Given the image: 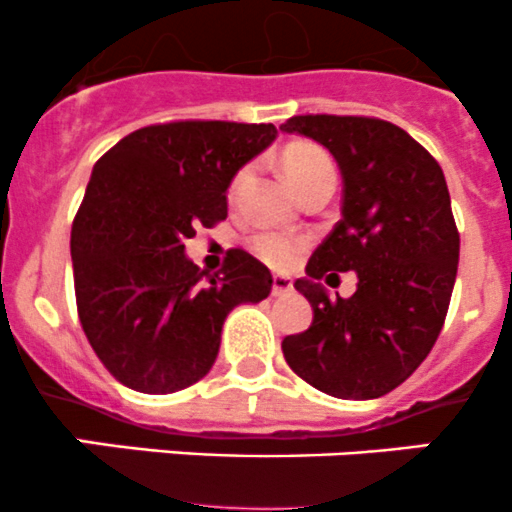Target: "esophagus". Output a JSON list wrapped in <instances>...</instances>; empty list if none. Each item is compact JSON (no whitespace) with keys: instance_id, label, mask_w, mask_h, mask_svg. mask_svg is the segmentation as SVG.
<instances>
[{"instance_id":"34e87169","label":"esophagus","mask_w":512,"mask_h":512,"mask_svg":"<svg viewBox=\"0 0 512 512\" xmlns=\"http://www.w3.org/2000/svg\"><path fill=\"white\" fill-rule=\"evenodd\" d=\"M292 292V280L285 275L272 277V297H285V294Z\"/></svg>"}]
</instances>
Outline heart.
Returning <instances> with one entry per match:
<instances>
[{
    "mask_svg": "<svg viewBox=\"0 0 512 512\" xmlns=\"http://www.w3.org/2000/svg\"><path fill=\"white\" fill-rule=\"evenodd\" d=\"M280 163H282V173H285V178L294 188V193H297L302 185H307L312 178H317V175L334 173L332 160L327 158V153L317 146H309V143H294V146L285 148ZM242 180H245V170H242V173L235 178V183H232V193L240 188ZM302 247H304L302 240L280 235V232H262V235H257L255 240H252V250H255L257 255L272 267H289L294 260H297Z\"/></svg>",
    "mask_w": 512,
    "mask_h": 512,
    "instance_id": "1",
    "label": "heart"
}]
</instances>
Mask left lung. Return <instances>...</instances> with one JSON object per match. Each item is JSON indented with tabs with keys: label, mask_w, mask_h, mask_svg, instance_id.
Here are the masks:
<instances>
[{
	"label": "left lung",
	"mask_w": 512,
	"mask_h": 512,
	"mask_svg": "<svg viewBox=\"0 0 512 512\" xmlns=\"http://www.w3.org/2000/svg\"><path fill=\"white\" fill-rule=\"evenodd\" d=\"M280 131L312 138L342 170V220L294 282L312 327L282 342L314 389L369 401L404 384L441 334L458 270L456 220L441 165L404 128L361 116H294ZM357 272L349 300L318 282Z\"/></svg>",
	"instance_id": "8db88e82"
}]
</instances>
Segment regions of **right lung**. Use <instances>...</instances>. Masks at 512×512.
Returning <instances> with one entry per match:
<instances>
[{"label": "right lung", "mask_w": 512, "mask_h": 512, "mask_svg": "<svg viewBox=\"0 0 512 512\" xmlns=\"http://www.w3.org/2000/svg\"><path fill=\"white\" fill-rule=\"evenodd\" d=\"M275 138L272 123H163L121 138L91 170L71 227L76 304L128 389L173 394L203 379L227 314L270 294V270L250 252L232 250L208 275L185 240L227 218L232 178Z\"/></svg>", "instance_id": "add662e5"}]
</instances>
